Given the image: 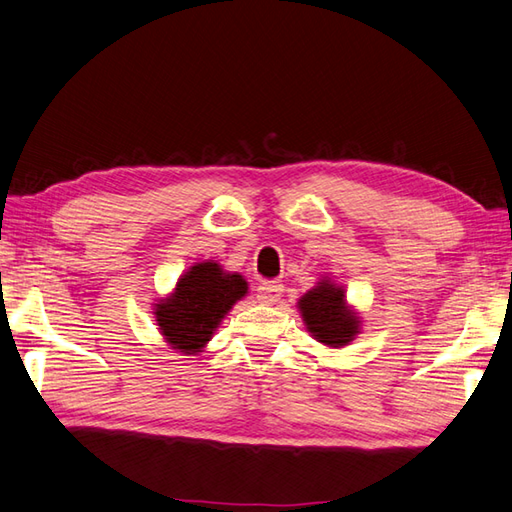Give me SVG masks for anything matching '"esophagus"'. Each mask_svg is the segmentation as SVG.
I'll return each instance as SVG.
<instances>
[{"label": "esophagus", "instance_id": "1", "mask_svg": "<svg viewBox=\"0 0 512 512\" xmlns=\"http://www.w3.org/2000/svg\"><path fill=\"white\" fill-rule=\"evenodd\" d=\"M281 292H283V285L279 281H264L257 285V301L272 305L281 299Z\"/></svg>", "mask_w": 512, "mask_h": 512}]
</instances>
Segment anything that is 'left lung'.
<instances>
[{"label": "left lung", "instance_id": "8db88e82", "mask_svg": "<svg viewBox=\"0 0 512 512\" xmlns=\"http://www.w3.org/2000/svg\"><path fill=\"white\" fill-rule=\"evenodd\" d=\"M299 307L310 334L327 347H344L358 334L360 320L344 303L342 288L334 283L320 281L303 296Z\"/></svg>", "mask_w": 512, "mask_h": 512}]
</instances>
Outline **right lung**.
I'll list each match as a JSON object with an SVG mask.
<instances>
[{
	"mask_svg": "<svg viewBox=\"0 0 512 512\" xmlns=\"http://www.w3.org/2000/svg\"><path fill=\"white\" fill-rule=\"evenodd\" d=\"M246 290L242 275H229L213 261L192 266L178 279L170 299L157 305L154 314L161 334L172 349L198 353Z\"/></svg>",
	"mask_w": 512,
	"mask_h": 512,
	"instance_id": "right-lung-1",
	"label": "right lung"
}]
</instances>
